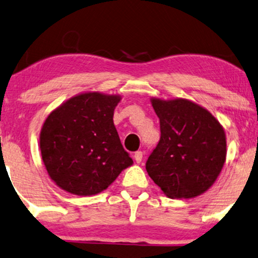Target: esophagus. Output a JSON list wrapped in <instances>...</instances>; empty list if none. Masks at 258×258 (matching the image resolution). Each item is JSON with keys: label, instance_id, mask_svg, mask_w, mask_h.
I'll list each match as a JSON object with an SVG mask.
<instances>
[{"label": "esophagus", "instance_id": "34e87169", "mask_svg": "<svg viewBox=\"0 0 258 258\" xmlns=\"http://www.w3.org/2000/svg\"><path fill=\"white\" fill-rule=\"evenodd\" d=\"M142 159H143V152L142 151H137L135 153V161L137 163H140V162H142Z\"/></svg>", "mask_w": 258, "mask_h": 258}]
</instances>
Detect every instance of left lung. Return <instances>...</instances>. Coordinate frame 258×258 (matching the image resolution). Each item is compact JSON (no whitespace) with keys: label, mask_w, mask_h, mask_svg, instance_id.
Listing matches in <instances>:
<instances>
[{"label":"left lung","mask_w":258,"mask_h":258,"mask_svg":"<svg viewBox=\"0 0 258 258\" xmlns=\"http://www.w3.org/2000/svg\"><path fill=\"white\" fill-rule=\"evenodd\" d=\"M161 139L146 161V171L171 199H190L207 190L226 158V138L207 109L183 99L151 100Z\"/></svg>","instance_id":"1"}]
</instances>
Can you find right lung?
I'll use <instances>...</instances> for the list:
<instances>
[{
	"instance_id": "add662e5",
	"label": "right lung",
	"mask_w": 258,
	"mask_h": 258,
	"mask_svg": "<svg viewBox=\"0 0 258 258\" xmlns=\"http://www.w3.org/2000/svg\"><path fill=\"white\" fill-rule=\"evenodd\" d=\"M119 101L118 95L80 94L45 120L41 157L58 187L80 197L97 194L132 164L113 122Z\"/></svg>"
}]
</instances>
